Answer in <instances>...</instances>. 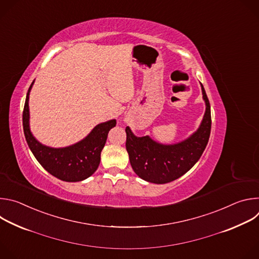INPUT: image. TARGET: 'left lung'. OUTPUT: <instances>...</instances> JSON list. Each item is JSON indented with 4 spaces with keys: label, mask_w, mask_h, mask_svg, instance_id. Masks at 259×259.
Here are the masks:
<instances>
[{
    "label": "left lung",
    "mask_w": 259,
    "mask_h": 259,
    "mask_svg": "<svg viewBox=\"0 0 259 259\" xmlns=\"http://www.w3.org/2000/svg\"><path fill=\"white\" fill-rule=\"evenodd\" d=\"M201 84V83H200ZM206 109L199 128L188 138L164 144L146 136H136L126 127V150L134 172L143 180L163 184L186 174L201 158L211 131L210 103L201 84Z\"/></svg>",
    "instance_id": "1"
}]
</instances>
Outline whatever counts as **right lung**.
Instances as JSON below:
<instances>
[{"label": "right lung", "mask_w": 259, "mask_h": 259, "mask_svg": "<svg viewBox=\"0 0 259 259\" xmlns=\"http://www.w3.org/2000/svg\"><path fill=\"white\" fill-rule=\"evenodd\" d=\"M34 81L28 88L23 115V132L34 158L42 167L56 178L77 182L90 177L98 168L100 154L105 144L109 130L117 124L115 119L96 125L82 140L64 147H51L36 139L29 127V93Z\"/></svg>", "instance_id": "add662e5"}]
</instances>
